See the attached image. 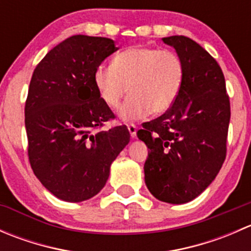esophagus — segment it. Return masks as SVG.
Segmentation results:
<instances>
[{"label":"esophagus","instance_id":"34e87169","mask_svg":"<svg viewBox=\"0 0 251 251\" xmlns=\"http://www.w3.org/2000/svg\"><path fill=\"white\" fill-rule=\"evenodd\" d=\"M127 128H128V131H130L131 137H136V135H137V130H136L135 124H132V123L127 124Z\"/></svg>","mask_w":251,"mask_h":251}]
</instances>
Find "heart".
Returning <instances> with one entry per match:
<instances>
[{
  "label": "heart",
  "instance_id": "1",
  "mask_svg": "<svg viewBox=\"0 0 251 251\" xmlns=\"http://www.w3.org/2000/svg\"><path fill=\"white\" fill-rule=\"evenodd\" d=\"M184 65L170 50L132 47L114 57L111 67L102 64L93 74L97 92L105 105L115 109L126 93H131L123 107L124 120L160 115L170 109L182 90Z\"/></svg>",
  "mask_w": 251,
  "mask_h": 251
}]
</instances>
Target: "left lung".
<instances>
[{"label":"left lung","mask_w":251,"mask_h":251,"mask_svg":"<svg viewBox=\"0 0 251 251\" xmlns=\"http://www.w3.org/2000/svg\"><path fill=\"white\" fill-rule=\"evenodd\" d=\"M184 65L182 90L168 111L142 124L148 147L144 179L165 203L193 201L214 181L227 153L231 104L219 63L186 36L164 37Z\"/></svg>","instance_id":"8db88e82"}]
</instances>
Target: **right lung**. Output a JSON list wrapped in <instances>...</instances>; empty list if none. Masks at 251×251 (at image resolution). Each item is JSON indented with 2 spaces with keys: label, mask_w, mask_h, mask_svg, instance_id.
<instances>
[{
  "label": "right lung",
  "mask_w": 251,
  "mask_h": 251,
  "mask_svg": "<svg viewBox=\"0 0 251 251\" xmlns=\"http://www.w3.org/2000/svg\"><path fill=\"white\" fill-rule=\"evenodd\" d=\"M118 47L111 39L74 35L36 65L25 100L27 156L35 176L57 198L82 201L104 187L126 144L125 125L97 92L93 74Z\"/></svg>",
  "instance_id": "1"
}]
</instances>
